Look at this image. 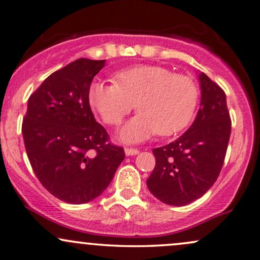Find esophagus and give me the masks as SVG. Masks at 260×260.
I'll use <instances>...</instances> for the list:
<instances>
[{"label": "esophagus", "mask_w": 260, "mask_h": 260, "mask_svg": "<svg viewBox=\"0 0 260 260\" xmlns=\"http://www.w3.org/2000/svg\"><path fill=\"white\" fill-rule=\"evenodd\" d=\"M139 153H140V150L137 148H129V147H126V148H125V154L126 155H136V154H139Z\"/></svg>", "instance_id": "esophagus-1"}]
</instances>
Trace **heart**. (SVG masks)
Returning a JSON list of instances; mask_svg holds the SVG:
<instances>
[{"mask_svg": "<svg viewBox=\"0 0 260 260\" xmlns=\"http://www.w3.org/2000/svg\"><path fill=\"white\" fill-rule=\"evenodd\" d=\"M199 100L197 83L162 66L141 65L123 70L115 82H94L89 102L106 124L118 125L134 108L140 113L120 131L126 142L153 134L174 135L187 126Z\"/></svg>", "mask_w": 260, "mask_h": 260, "instance_id": "obj_1", "label": "heart"}]
</instances>
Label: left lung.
Here are the masks:
<instances>
[{"instance_id":"left-lung-1","label":"left lung","mask_w":260,"mask_h":260,"mask_svg":"<svg viewBox=\"0 0 260 260\" xmlns=\"http://www.w3.org/2000/svg\"><path fill=\"white\" fill-rule=\"evenodd\" d=\"M199 79L201 102L194 123L179 139L153 149L155 168L147 187L156 199L172 206L193 203L212 187L230 139L225 92L204 72Z\"/></svg>"}]
</instances>
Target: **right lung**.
I'll list each match as a JSON object with an SVG mask.
<instances>
[{
	"label": "right lung",
	"mask_w": 260,
	"mask_h": 260,
	"mask_svg": "<svg viewBox=\"0 0 260 260\" xmlns=\"http://www.w3.org/2000/svg\"><path fill=\"white\" fill-rule=\"evenodd\" d=\"M105 60L78 59L32 92L22 119L27 158L42 185L69 204L94 200L125 158L123 147L95 120L89 89Z\"/></svg>",
	"instance_id": "add662e5"
}]
</instances>
